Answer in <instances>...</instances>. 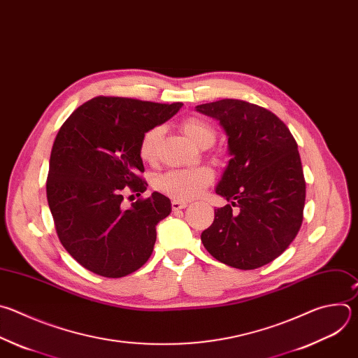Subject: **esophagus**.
<instances>
[{
    "mask_svg": "<svg viewBox=\"0 0 358 358\" xmlns=\"http://www.w3.org/2000/svg\"><path fill=\"white\" fill-rule=\"evenodd\" d=\"M185 207H187L186 201H183V200H172V208L173 210H182Z\"/></svg>",
    "mask_w": 358,
    "mask_h": 358,
    "instance_id": "obj_1",
    "label": "esophagus"
}]
</instances>
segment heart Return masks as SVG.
<instances>
[{"instance_id": "b5f03b06", "label": "heart", "mask_w": 358, "mask_h": 358, "mask_svg": "<svg viewBox=\"0 0 358 358\" xmlns=\"http://www.w3.org/2000/svg\"><path fill=\"white\" fill-rule=\"evenodd\" d=\"M182 129L199 148H208L216 139V131L204 120L190 117L183 121ZM162 127L150 128L141 138L139 155L147 162L157 159L158 147L162 138ZM214 172L208 166H196L186 169H172L161 175L155 183L157 189L175 200H190L203 193L213 182Z\"/></svg>"}]
</instances>
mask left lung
Listing matches in <instances>:
<instances>
[{
    "label": "left lung",
    "instance_id": "obj_1",
    "mask_svg": "<svg viewBox=\"0 0 358 358\" xmlns=\"http://www.w3.org/2000/svg\"><path fill=\"white\" fill-rule=\"evenodd\" d=\"M196 111L219 121L231 157L216 186L230 204L214 210L201 243L226 265L259 268L287 250L302 226L306 183L296 141L275 114L243 100L206 103Z\"/></svg>",
    "mask_w": 358,
    "mask_h": 358
}]
</instances>
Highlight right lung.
<instances>
[{
	"label": "right lung",
	"instance_id": "obj_1",
	"mask_svg": "<svg viewBox=\"0 0 358 358\" xmlns=\"http://www.w3.org/2000/svg\"><path fill=\"white\" fill-rule=\"evenodd\" d=\"M182 106L100 96L60 127L50 152L46 197L62 245L86 269L121 278L151 257L157 224L169 216L171 200L154 192L125 208L124 193L147 190V182L138 176L144 172L141 138Z\"/></svg>",
	"mask_w": 358,
	"mask_h": 358
}]
</instances>
